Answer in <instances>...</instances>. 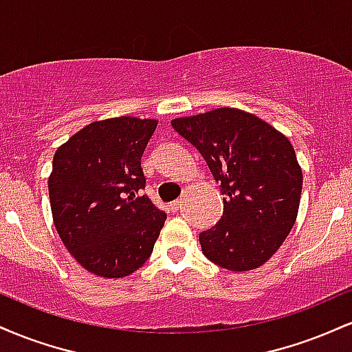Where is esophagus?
<instances>
[{
  "instance_id": "obj_1",
  "label": "esophagus",
  "mask_w": 352,
  "mask_h": 352,
  "mask_svg": "<svg viewBox=\"0 0 352 352\" xmlns=\"http://www.w3.org/2000/svg\"><path fill=\"white\" fill-rule=\"evenodd\" d=\"M180 204H182V200H175V201H172L168 207H170L172 212H177V210H179V207H180Z\"/></svg>"
}]
</instances>
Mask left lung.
Listing matches in <instances>:
<instances>
[{"label":"left lung","mask_w":352,"mask_h":352,"mask_svg":"<svg viewBox=\"0 0 352 352\" xmlns=\"http://www.w3.org/2000/svg\"><path fill=\"white\" fill-rule=\"evenodd\" d=\"M207 162L223 195V215L201 232V252L232 272L261 266L292 232L302 173L293 145L276 129L238 109L172 120Z\"/></svg>","instance_id":"1"}]
</instances>
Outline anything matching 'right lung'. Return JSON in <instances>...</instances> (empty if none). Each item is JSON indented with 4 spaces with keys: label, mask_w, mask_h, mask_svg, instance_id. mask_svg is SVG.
<instances>
[{
    "label": "right lung",
    "mask_w": 352,
    "mask_h": 352,
    "mask_svg": "<svg viewBox=\"0 0 352 352\" xmlns=\"http://www.w3.org/2000/svg\"><path fill=\"white\" fill-rule=\"evenodd\" d=\"M157 120L114 117L86 125L52 159L50 200L60 240L87 272L134 273L151 256L165 212L140 195L142 153Z\"/></svg>",
    "instance_id": "add662e5"
}]
</instances>
